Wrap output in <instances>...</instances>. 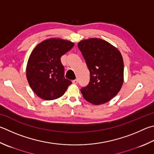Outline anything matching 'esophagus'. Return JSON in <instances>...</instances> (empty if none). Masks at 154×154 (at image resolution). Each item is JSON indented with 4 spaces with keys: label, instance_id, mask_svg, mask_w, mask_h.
<instances>
[{
    "label": "esophagus",
    "instance_id": "34e87169",
    "mask_svg": "<svg viewBox=\"0 0 154 154\" xmlns=\"http://www.w3.org/2000/svg\"><path fill=\"white\" fill-rule=\"evenodd\" d=\"M72 83H73V84H77V83H78V81H77V79H75V80H72Z\"/></svg>",
    "mask_w": 154,
    "mask_h": 154
}]
</instances>
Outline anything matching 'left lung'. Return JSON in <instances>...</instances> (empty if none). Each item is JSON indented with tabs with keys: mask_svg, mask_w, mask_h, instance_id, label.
<instances>
[{
	"mask_svg": "<svg viewBox=\"0 0 154 154\" xmlns=\"http://www.w3.org/2000/svg\"><path fill=\"white\" fill-rule=\"evenodd\" d=\"M78 47L90 72L89 85L81 89L83 97L94 105L115 97L124 82V63L121 52L100 38L81 40Z\"/></svg>",
	"mask_w": 154,
	"mask_h": 154,
	"instance_id": "left-lung-1",
	"label": "left lung"
}]
</instances>
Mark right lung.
Returning <instances> with one entry per match:
<instances>
[{
    "label": "right lung",
    "instance_id": "obj_1",
    "mask_svg": "<svg viewBox=\"0 0 154 154\" xmlns=\"http://www.w3.org/2000/svg\"><path fill=\"white\" fill-rule=\"evenodd\" d=\"M74 45L71 41L51 38L38 44L32 50L27 61L26 77L36 96L53 100L65 93L72 82L64 76L60 58Z\"/></svg>",
    "mask_w": 154,
    "mask_h": 154
}]
</instances>
